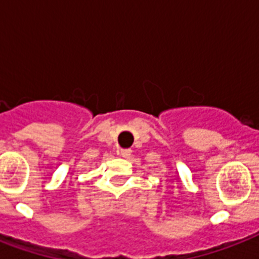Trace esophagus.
I'll return each instance as SVG.
<instances>
[{
  "instance_id": "1",
  "label": "esophagus",
  "mask_w": 259,
  "mask_h": 259,
  "mask_svg": "<svg viewBox=\"0 0 259 259\" xmlns=\"http://www.w3.org/2000/svg\"><path fill=\"white\" fill-rule=\"evenodd\" d=\"M119 154H121L122 157L127 158L130 154H132V150H130V149H121V150H119Z\"/></svg>"
}]
</instances>
